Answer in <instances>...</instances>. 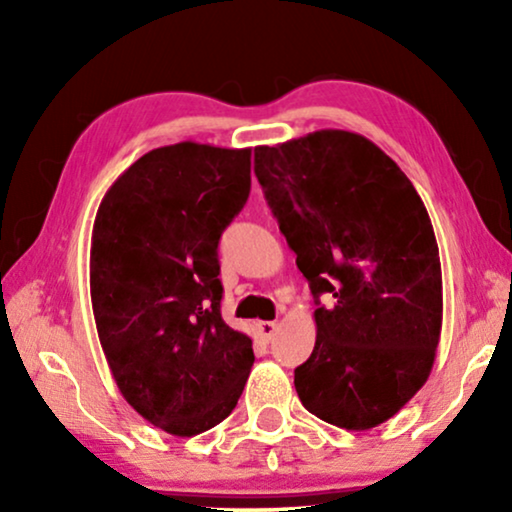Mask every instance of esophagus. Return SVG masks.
<instances>
[{
	"label": "esophagus",
	"mask_w": 512,
	"mask_h": 512,
	"mask_svg": "<svg viewBox=\"0 0 512 512\" xmlns=\"http://www.w3.org/2000/svg\"><path fill=\"white\" fill-rule=\"evenodd\" d=\"M275 333H277V321H258V335H261L265 342L275 338Z\"/></svg>",
	"instance_id": "obj_1"
}]
</instances>
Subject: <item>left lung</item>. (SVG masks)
I'll return each instance as SVG.
<instances>
[{"label":"left lung","instance_id":"obj_1","mask_svg":"<svg viewBox=\"0 0 512 512\" xmlns=\"http://www.w3.org/2000/svg\"><path fill=\"white\" fill-rule=\"evenodd\" d=\"M254 172L317 303L298 398L340 429H373L424 387L436 359L443 275L429 212L401 167L356 132L256 146Z\"/></svg>","mask_w":512,"mask_h":512}]
</instances>
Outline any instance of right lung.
<instances>
[{
  "instance_id": "obj_1",
  "label": "right lung",
  "mask_w": 512,
  "mask_h": 512,
  "mask_svg": "<svg viewBox=\"0 0 512 512\" xmlns=\"http://www.w3.org/2000/svg\"><path fill=\"white\" fill-rule=\"evenodd\" d=\"M251 188V149L181 142L144 153L100 202L90 298L125 401L172 436L237 405L251 338L221 319L219 240Z\"/></svg>"
}]
</instances>
